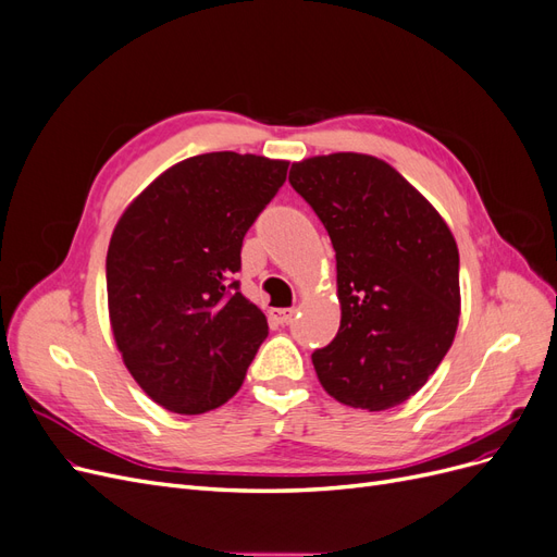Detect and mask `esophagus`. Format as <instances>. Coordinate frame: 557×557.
<instances>
[{
    "mask_svg": "<svg viewBox=\"0 0 557 557\" xmlns=\"http://www.w3.org/2000/svg\"><path fill=\"white\" fill-rule=\"evenodd\" d=\"M295 313H297V309H272L269 311V315H272L278 325H290Z\"/></svg>",
    "mask_w": 557,
    "mask_h": 557,
    "instance_id": "obj_1",
    "label": "esophagus"
}]
</instances>
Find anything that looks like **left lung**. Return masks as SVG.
Here are the masks:
<instances>
[{
	"instance_id": "8db88e82",
	"label": "left lung",
	"mask_w": 557,
	"mask_h": 557,
	"mask_svg": "<svg viewBox=\"0 0 557 557\" xmlns=\"http://www.w3.org/2000/svg\"><path fill=\"white\" fill-rule=\"evenodd\" d=\"M290 185L336 252L342 325L313 350L325 391L383 411L416 395L460 318V256L444 218L391 164L332 153L293 164Z\"/></svg>"
}]
</instances>
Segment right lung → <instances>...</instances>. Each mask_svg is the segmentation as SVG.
Segmentation results:
<instances>
[{
  "instance_id": "1",
  "label": "right lung",
  "mask_w": 557,
  "mask_h": 557,
  "mask_svg": "<svg viewBox=\"0 0 557 557\" xmlns=\"http://www.w3.org/2000/svg\"><path fill=\"white\" fill-rule=\"evenodd\" d=\"M288 162L232 150L174 164L132 201L107 252L115 346L144 393L205 413L239 391L269 327L239 293L246 232Z\"/></svg>"
}]
</instances>
